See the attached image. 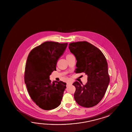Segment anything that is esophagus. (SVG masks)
<instances>
[{
  "label": "esophagus",
  "mask_w": 132,
  "mask_h": 132,
  "mask_svg": "<svg viewBox=\"0 0 132 132\" xmlns=\"http://www.w3.org/2000/svg\"><path fill=\"white\" fill-rule=\"evenodd\" d=\"M71 84H72L71 83H68L67 84V86H70V85H71Z\"/></svg>",
  "instance_id": "obj_1"
}]
</instances>
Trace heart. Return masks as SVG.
<instances>
[{
    "instance_id": "obj_1",
    "label": "heart",
    "mask_w": 132,
    "mask_h": 132,
    "mask_svg": "<svg viewBox=\"0 0 132 132\" xmlns=\"http://www.w3.org/2000/svg\"><path fill=\"white\" fill-rule=\"evenodd\" d=\"M71 55H72L71 54H67V55H66V59H67V58H68Z\"/></svg>"
}]
</instances>
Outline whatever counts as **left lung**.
I'll list each match as a JSON object with an SVG mask.
<instances>
[{
    "instance_id": "obj_1",
    "label": "left lung",
    "mask_w": 132,
    "mask_h": 132,
    "mask_svg": "<svg viewBox=\"0 0 132 132\" xmlns=\"http://www.w3.org/2000/svg\"><path fill=\"white\" fill-rule=\"evenodd\" d=\"M69 48L77 61L76 72L87 75L85 85L78 81L73 84L74 99L82 107H92L102 100L110 83L107 60L99 49L86 41L70 43Z\"/></svg>"
}]
</instances>
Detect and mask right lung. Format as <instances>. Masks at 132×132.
<instances>
[{"label":"right lung","instance_id":"1","mask_svg":"<svg viewBox=\"0 0 132 132\" xmlns=\"http://www.w3.org/2000/svg\"><path fill=\"white\" fill-rule=\"evenodd\" d=\"M68 43L47 41L35 47L27 58L24 80L31 99L39 108L51 110L61 103L66 83L52 82L49 76L58 59L64 53Z\"/></svg>","mask_w":132,"mask_h":132}]
</instances>
